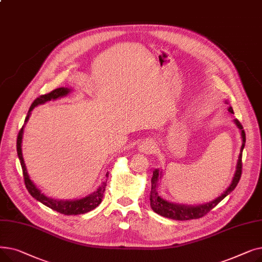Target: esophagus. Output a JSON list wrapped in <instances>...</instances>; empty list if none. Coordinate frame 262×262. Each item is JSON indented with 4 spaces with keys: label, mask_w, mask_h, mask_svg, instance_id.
I'll return each mask as SVG.
<instances>
[{
    "label": "esophagus",
    "mask_w": 262,
    "mask_h": 262,
    "mask_svg": "<svg viewBox=\"0 0 262 262\" xmlns=\"http://www.w3.org/2000/svg\"><path fill=\"white\" fill-rule=\"evenodd\" d=\"M155 148H156L155 142L152 140H145L139 144V150L145 154H152Z\"/></svg>",
    "instance_id": "esophagus-1"
}]
</instances>
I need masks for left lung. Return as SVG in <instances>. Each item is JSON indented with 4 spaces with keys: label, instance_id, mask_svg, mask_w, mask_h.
<instances>
[{
    "label": "left lung",
    "instance_id": "1",
    "mask_svg": "<svg viewBox=\"0 0 262 262\" xmlns=\"http://www.w3.org/2000/svg\"><path fill=\"white\" fill-rule=\"evenodd\" d=\"M228 112L230 114H233L232 107L228 108ZM236 125L241 129V136H242V146L240 150V155L238 159V164H237V170L235 173V176H233V180L231 182V185L225 190L224 193L222 195H220L216 198L214 201L207 203V204H203L199 206H185V205H176L173 203H169L167 201H164L161 199L158 193H157V182L159 180V176L161 175V172L158 170H155L153 172V177H152V189H150V195H149V201H150V207L152 209L162 215L169 219L173 220H178V221H187V220H192V219H199L204 215L207 214L212 208H214L215 206L221 202L225 196H227L230 192L235 189L240 181L241 174H242V152L245 145V132L243 129L242 124L238 119L235 120Z\"/></svg>",
    "mask_w": 262,
    "mask_h": 262
}]
</instances>
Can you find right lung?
Segmentation results:
<instances>
[{
    "mask_svg": "<svg viewBox=\"0 0 262 262\" xmlns=\"http://www.w3.org/2000/svg\"><path fill=\"white\" fill-rule=\"evenodd\" d=\"M69 92H70V89L69 88H57L53 91H51L50 93L47 94H42L38 96V98L33 102V104L30 107L29 113H27V116L25 118V123L29 120L30 116H31V112L32 110L39 104H45L48 101L51 100H56L58 98H61V96L67 95ZM23 128L24 125L22 126V128L20 129L19 134H18V138H17V153L20 159V163L22 167V172H23V178H24V184L25 187L27 189V191L30 192V194L35 198L37 201H39L40 203H42L43 205L48 206L49 208L57 211L59 213L66 214V215H76V214H82L89 212L91 210H93L94 208L98 207V206L101 204L102 199H103V194L104 191L106 188V182H103V184L96 189V191H94L93 193H91L90 195L80 199V200H76V201H58V200H53L51 198L46 196L43 193H41L40 190L34 185V183L31 181V178L27 174L26 168H25V163L23 160V156H22V148H21V143H22V137H23ZM108 176V174H106Z\"/></svg>",
    "mask_w": 262,
    "mask_h": 262,
    "instance_id": "right-lung-1",
    "label": "right lung"
}]
</instances>
